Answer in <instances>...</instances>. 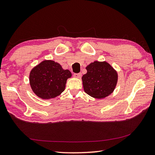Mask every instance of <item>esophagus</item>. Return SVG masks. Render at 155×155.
Segmentation results:
<instances>
[{
	"label": "esophagus",
	"instance_id": "34e87169",
	"mask_svg": "<svg viewBox=\"0 0 155 155\" xmlns=\"http://www.w3.org/2000/svg\"><path fill=\"white\" fill-rule=\"evenodd\" d=\"M81 76H82L81 73H78V74H74V76L75 78H81Z\"/></svg>",
	"mask_w": 155,
	"mask_h": 155
}]
</instances>
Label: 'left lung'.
Here are the masks:
<instances>
[{"label":"left lung","instance_id":"1","mask_svg":"<svg viewBox=\"0 0 155 155\" xmlns=\"http://www.w3.org/2000/svg\"><path fill=\"white\" fill-rule=\"evenodd\" d=\"M87 74L82 77L83 89L91 97L101 99L114 91L118 76L116 71L106 62L94 61L88 65Z\"/></svg>","mask_w":155,"mask_h":155}]
</instances>
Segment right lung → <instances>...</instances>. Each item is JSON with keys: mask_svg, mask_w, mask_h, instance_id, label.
I'll return each mask as SVG.
<instances>
[{"mask_svg": "<svg viewBox=\"0 0 155 155\" xmlns=\"http://www.w3.org/2000/svg\"><path fill=\"white\" fill-rule=\"evenodd\" d=\"M72 76L68 70L53 61H44L33 68L29 81L33 92L42 99L55 98L64 91L66 80Z\"/></svg>", "mask_w": 155, "mask_h": 155, "instance_id": "add662e5", "label": "right lung"}]
</instances>
